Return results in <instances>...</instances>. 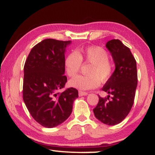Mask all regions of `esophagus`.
I'll list each match as a JSON object with an SVG mask.
<instances>
[{
    "instance_id": "obj_1",
    "label": "esophagus",
    "mask_w": 155,
    "mask_h": 155,
    "mask_svg": "<svg viewBox=\"0 0 155 155\" xmlns=\"http://www.w3.org/2000/svg\"><path fill=\"white\" fill-rule=\"evenodd\" d=\"M88 93L86 92H83V91H79V96H85L87 95Z\"/></svg>"
}]
</instances>
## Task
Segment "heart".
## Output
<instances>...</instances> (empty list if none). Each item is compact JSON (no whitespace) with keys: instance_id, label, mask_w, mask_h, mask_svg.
<instances>
[{"instance_id":"heart-1","label":"heart","mask_w":155,"mask_h":155,"mask_svg":"<svg viewBox=\"0 0 155 155\" xmlns=\"http://www.w3.org/2000/svg\"><path fill=\"white\" fill-rule=\"evenodd\" d=\"M83 61L92 64L89 76H77L70 81L73 87L81 90L96 88L103 82L108 81L113 73V65L108 60V54L104 48L97 46L89 47L77 51L69 53L64 61L65 72L74 77L79 72Z\"/></svg>"}]
</instances>
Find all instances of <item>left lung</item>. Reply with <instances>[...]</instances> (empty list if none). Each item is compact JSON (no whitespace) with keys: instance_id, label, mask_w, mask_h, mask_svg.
Returning <instances> with one entry per match:
<instances>
[{"instance_id":"1","label":"left lung","mask_w":155,"mask_h":155,"mask_svg":"<svg viewBox=\"0 0 155 155\" xmlns=\"http://www.w3.org/2000/svg\"><path fill=\"white\" fill-rule=\"evenodd\" d=\"M106 47L111 53L115 70L102 90L112 95L106 98L99 96L93 109L95 117L104 124L115 125L127 116L134 102L138 84L136 61L128 47L119 39H112Z\"/></svg>"}]
</instances>
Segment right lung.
Masks as SVG:
<instances>
[{
    "instance_id": "right-lung-1",
    "label": "right lung",
    "mask_w": 155,
    "mask_h": 155,
    "mask_svg": "<svg viewBox=\"0 0 155 155\" xmlns=\"http://www.w3.org/2000/svg\"><path fill=\"white\" fill-rule=\"evenodd\" d=\"M71 41L47 38L33 47L24 66L23 100L33 118L45 127H57L68 118L78 90L65 87V52Z\"/></svg>"
}]
</instances>
